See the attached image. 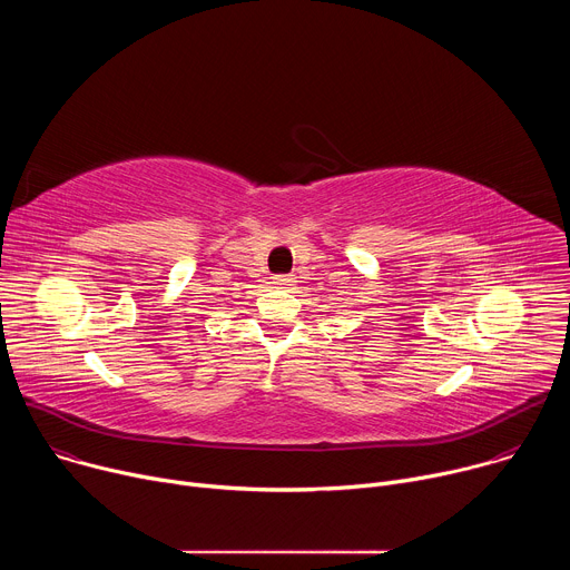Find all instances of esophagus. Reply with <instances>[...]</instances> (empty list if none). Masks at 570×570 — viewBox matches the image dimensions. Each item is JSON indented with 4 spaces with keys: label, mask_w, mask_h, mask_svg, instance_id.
<instances>
[{
    "label": "esophagus",
    "mask_w": 570,
    "mask_h": 570,
    "mask_svg": "<svg viewBox=\"0 0 570 570\" xmlns=\"http://www.w3.org/2000/svg\"><path fill=\"white\" fill-rule=\"evenodd\" d=\"M273 284H275L277 288H291V286H293V277H291V275H277V277L273 279Z\"/></svg>",
    "instance_id": "obj_1"
}]
</instances>
